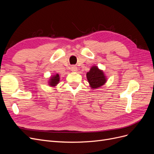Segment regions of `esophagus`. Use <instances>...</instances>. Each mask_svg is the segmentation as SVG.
I'll return each instance as SVG.
<instances>
[{
  "label": "esophagus",
  "mask_w": 154,
  "mask_h": 154,
  "mask_svg": "<svg viewBox=\"0 0 154 154\" xmlns=\"http://www.w3.org/2000/svg\"><path fill=\"white\" fill-rule=\"evenodd\" d=\"M71 71H72V72H76V71H78V68H77L76 66H72L71 67Z\"/></svg>",
  "instance_id": "34e87169"
}]
</instances>
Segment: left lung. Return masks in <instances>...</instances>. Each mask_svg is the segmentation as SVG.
I'll return each mask as SVG.
<instances>
[{
    "instance_id": "1",
    "label": "left lung",
    "mask_w": 154,
    "mask_h": 154,
    "mask_svg": "<svg viewBox=\"0 0 154 154\" xmlns=\"http://www.w3.org/2000/svg\"><path fill=\"white\" fill-rule=\"evenodd\" d=\"M87 78L92 88H99L103 85L106 82L105 74L97 66H92L87 73Z\"/></svg>"
}]
</instances>
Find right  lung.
<instances>
[{
    "mask_svg": "<svg viewBox=\"0 0 154 154\" xmlns=\"http://www.w3.org/2000/svg\"><path fill=\"white\" fill-rule=\"evenodd\" d=\"M59 82H60L59 74H55V75L51 77L49 82V84L51 87H55L59 83Z\"/></svg>",
    "mask_w": 154,
    "mask_h": 154,
    "instance_id": "right-lung-1",
    "label": "right lung"
}]
</instances>
